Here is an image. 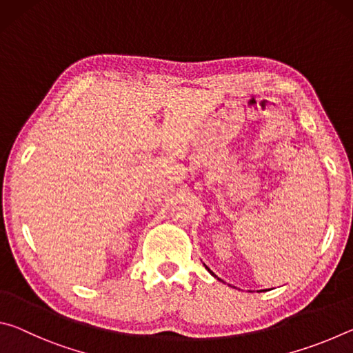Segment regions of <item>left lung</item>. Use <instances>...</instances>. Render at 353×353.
<instances>
[{"label":"left lung","mask_w":353,"mask_h":353,"mask_svg":"<svg viewBox=\"0 0 353 353\" xmlns=\"http://www.w3.org/2000/svg\"><path fill=\"white\" fill-rule=\"evenodd\" d=\"M207 270H208V268H207ZM208 271H210V270H208ZM210 272H212V271H210ZM212 274H213V272H212ZM213 276H214V274H213ZM214 277H216V276H214Z\"/></svg>","instance_id":"obj_1"}]
</instances>
